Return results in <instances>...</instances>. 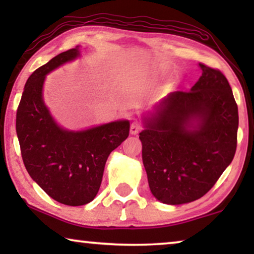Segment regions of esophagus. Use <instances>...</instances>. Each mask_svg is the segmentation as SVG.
I'll return each instance as SVG.
<instances>
[{
    "mask_svg": "<svg viewBox=\"0 0 254 254\" xmlns=\"http://www.w3.org/2000/svg\"><path fill=\"white\" fill-rule=\"evenodd\" d=\"M141 128H142L141 124L138 123V121H134V123H131V125H130V134H133V135L137 134L138 131L141 130Z\"/></svg>",
    "mask_w": 254,
    "mask_h": 254,
    "instance_id": "esophagus-1",
    "label": "esophagus"
}]
</instances>
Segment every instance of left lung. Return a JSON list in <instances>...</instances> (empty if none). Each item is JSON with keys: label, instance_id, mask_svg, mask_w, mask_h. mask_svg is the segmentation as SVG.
I'll list each match as a JSON object with an SVG mask.
<instances>
[{"label": "left lung", "instance_id": "obj_1", "mask_svg": "<svg viewBox=\"0 0 254 254\" xmlns=\"http://www.w3.org/2000/svg\"><path fill=\"white\" fill-rule=\"evenodd\" d=\"M190 91L169 93L142 116V161L150 190L166 204L203 196L234 159L238 107L228 79L199 64Z\"/></svg>", "mask_w": 254, "mask_h": 254}]
</instances>
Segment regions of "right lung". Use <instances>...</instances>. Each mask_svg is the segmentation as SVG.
Masks as SVG:
<instances>
[{
  "label": "right lung",
  "instance_id": "add662e5",
  "mask_svg": "<svg viewBox=\"0 0 254 254\" xmlns=\"http://www.w3.org/2000/svg\"><path fill=\"white\" fill-rule=\"evenodd\" d=\"M79 55L76 46L33 71L24 86L16 116L17 137L27 172L52 199L67 206H83L95 199L107 157L129 135L128 120L69 130L52 117L43 97L46 75Z\"/></svg>",
  "mask_w": 254,
  "mask_h": 254
}]
</instances>
